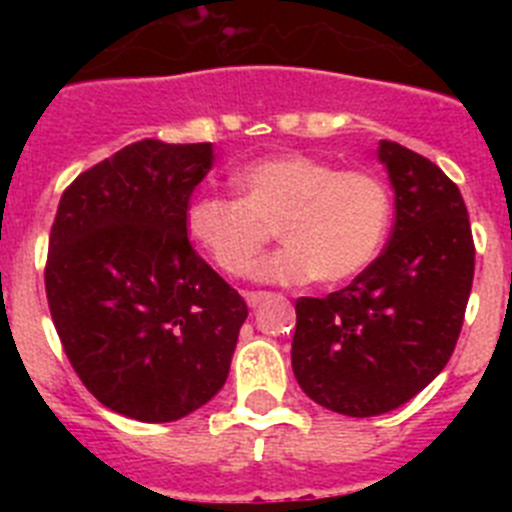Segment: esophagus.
<instances>
[{
    "mask_svg": "<svg viewBox=\"0 0 512 512\" xmlns=\"http://www.w3.org/2000/svg\"><path fill=\"white\" fill-rule=\"evenodd\" d=\"M264 297H266V292H246V302L251 307H259L261 302H264Z\"/></svg>",
    "mask_w": 512,
    "mask_h": 512,
    "instance_id": "obj_1",
    "label": "esophagus"
}]
</instances>
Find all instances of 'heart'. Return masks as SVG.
Returning a JSON list of instances; mask_svg holds the SVG:
<instances>
[{
	"mask_svg": "<svg viewBox=\"0 0 512 512\" xmlns=\"http://www.w3.org/2000/svg\"><path fill=\"white\" fill-rule=\"evenodd\" d=\"M238 200L202 194L187 233L228 277H246L271 230L284 241L253 277L271 284H343L372 266L392 217L390 187L369 169H336L305 153L261 158L235 174Z\"/></svg>",
	"mask_w": 512,
	"mask_h": 512,
	"instance_id": "b5f03b06",
	"label": "heart"
}]
</instances>
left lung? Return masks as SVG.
I'll list each match as a JSON object with an SVG mask.
<instances>
[{"instance_id":"obj_1","label":"left lung","mask_w":512,"mask_h":512,"mask_svg":"<svg viewBox=\"0 0 512 512\" xmlns=\"http://www.w3.org/2000/svg\"><path fill=\"white\" fill-rule=\"evenodd\" d=\"M395 189L390 243L348 287L300 297L292 369L310 400L372 418L413 400L454 354L474 279L467 205L449 176L382 140Z\"/></svg>"}]
</instances>
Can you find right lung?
I'll use <instances>...</instances> for the list:
<instances>
[{"label":"right lung","instance_id":"1","mask_svg":"<svg viewBox=\"0 0 512 512\" xmlns=\"http://www.w3.org/2000/svg\"><path fill=\"white\" fill-rule=\"evenodd\" d=\"M212 143L138 140L79 174L58 202L45 295L74 372L104 408L143 423L220 392L243 297L187 238Z\"/></svg>","mask_w":512,"mask_h":512}]
</instances>
